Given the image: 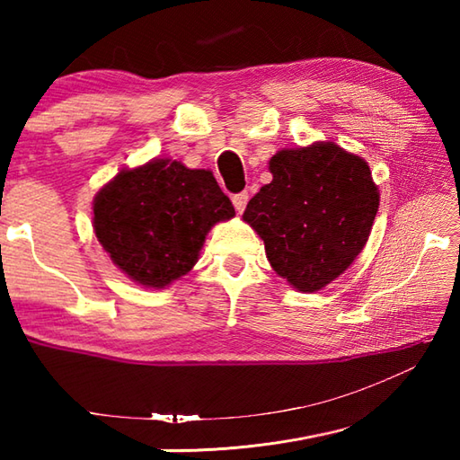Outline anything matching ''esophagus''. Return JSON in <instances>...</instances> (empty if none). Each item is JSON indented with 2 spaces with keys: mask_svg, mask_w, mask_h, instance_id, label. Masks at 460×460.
<instances>
[{
  "mask_svg": "<svg viewBox=\"0 0 460 460\" xmlns=\"http://www.w3.org/2000/svg\"><path fill=\"white\" fill-rule=\"evenodd\" d=\"M247 200H249V194L247 192H239L233 197V207H235L237 213H243L245 207H247Z\"/></svg>",
  "mask_w": 460,
  "mask_h": 460,
  "instance_id": "34e87169",
  "label": "esophagus"
}]
</instances>
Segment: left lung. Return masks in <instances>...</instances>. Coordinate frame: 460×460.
Returning <instances> with one entry per match:
<instances>
[{"label":"left lung","instance_id":"1","mask_svg":"<svg viewBox=\"0 0 460 460\" xmlns=\"http://www.w3.org/2000/svg\"><path fill=\"white\" fill-rule=\"evenodd\" d=\"M268 168L271 182L247 202L243 221L294 290H323L369 239L379 208L369 164L334 142H314L276 152Z\"/></svg>","mask_w":460,"mask_h":460}]
</instances>
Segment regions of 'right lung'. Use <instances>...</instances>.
I'll use <instances>...</instances> for the list:
<instances>
[{
    "mask_svg": "<svg viewBox=\"0 0 460 460\" xmlns=\"http://www.w3.org/2000/svg\"><path fill=\"white\" fill-rule=\"evenodd\" d=\"M235 217L211 170L154 158L123 168L93 199V231L136 284L162 290L189 274L217 223Z\"/></svg>",
    "mask_w": 460,
    "mask_h": 460,
    "instance_id": "1",
    "label": "right lung"
}]
</instances>
